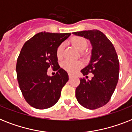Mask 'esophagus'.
<instances>
[{"mask_svg":"<svg viewBox=\"0 0 132 132\" xmlns=\"http://www.w3.org/2000/svg\"><path fill=\"white\" fill-rule=\"evenodd\" d=\"M73 76H73V74H71V73H69V78H72Z\"/></svg>","mask_w":132,"mask_h":132,"instance_id":"esophagus-1","label":"esophagus"}]
</instances>
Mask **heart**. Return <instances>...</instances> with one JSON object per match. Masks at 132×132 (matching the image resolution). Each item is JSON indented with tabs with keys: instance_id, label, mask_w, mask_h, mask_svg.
<instances>
[{
	"instance_id": "1",
	"label": "heart",
	"mask_w": 132,
	"mask_h": 132,
	"mask_svg": "<svg viewBox=\"0 0 132 132\" xmlns=\"http://www.w3.org/2000/svg\"><path fill=\"white\" fill-rule=\"evenodd\" d=\"M71 43L72 46L78 51H82L86 47V41L80 37H75L71 39ZM64 46L63 44L59 45V46L56 50V56L59 59H61L63 56V52ZM63 69L69 72H75L78 69H79L82 66V64L79 61H72L69 60H66L62 64Z\"/></svg>"
}]
</instances>
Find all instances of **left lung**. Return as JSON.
Listing matches in <instances>:
<instances>
[{
  "label": "left lung",
  "instance_id": "left-lung-1",
  "mask_svg": "<svg viewBox=\"0 0 132 132\" xmlns=\"http://www.w3.org/2000/svg\"><path fill=\"white\" fill-rule=\"evenodd\" d=\"M90 41L92 46L90 61L81 70L88 78L93 73L91 80L80 78L76 88V97L83 107L95 110L104 106L110 101L119 80V61L113 44L102 32L98 30H83L73 32Z\"/></svg>",
  "mask_w": 132,
  "mask_h": 132
}]
</instances>
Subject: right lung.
Returning <instances> with one entry per match:
<instances>
[{"instance_id": "obj_1", "label": "right lung", "mask_w": 132, "mask_h": 132, "mask_svg": "<svg viewBox=\"0 0 132 132\" xmlns=\"http://www.w3.org/2000/svg\"><path fill=\"white\" fill-rule=\"evenodd\" d=\"M70 35V32H39L21 50L16 64L17 78L24 99L33 108H49L59 100L69 76L58 63L56 50ZM50 67L57 71L53 77L47 74Z\"/></svg>"}]
</instances>
